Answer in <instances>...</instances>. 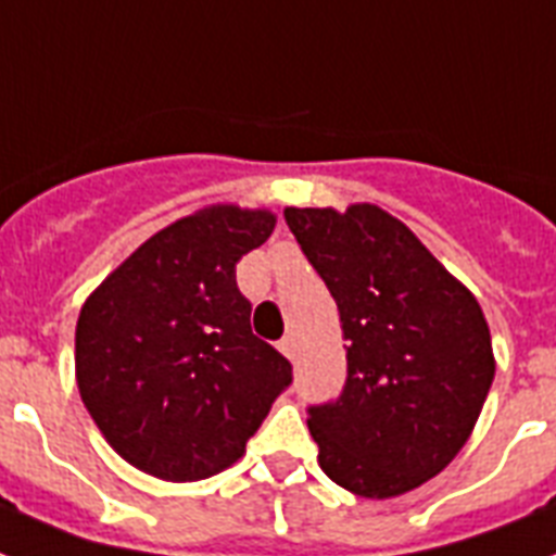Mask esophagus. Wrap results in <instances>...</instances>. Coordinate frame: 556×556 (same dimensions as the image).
Segmentation results:
<instances>
[{
    "instance_id": "1",
    "label": "esophagus",
    "mask_w": 556,
    "mask_h": 556,
    "mask_svg": "<svg viewBox=\"0 0 556 556\" xmlns=\"http://www.w3.org/2000/svg\"><path fill=\"white\" fill-rule=\"evenodd\" d=\"M279 351H282V354H286L288 359H293V354H296V342H293L291 333H288V337H282V340H279Z\"/></svg>"
}]
</instances>
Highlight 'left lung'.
Masks as SVG:
<instances>
[{
  "label": "left lung",
  "mask_w": 556,
  "mask_h": 556,
  "mask_svg": "<svg viewBox=\"0 0 556 556\" xmlns=\"http://www.w3.org/2000/svg\"><path fill=\"white\" fill-rule=\"evenodd\" d=\"M286 223L349 342L342 394L308 405L319 466L368 500L417 489L466 445L494 382L480 302L382 207H286Z\"/></svg>",
  "instance_id": "left-lung-1"
}]
</instances>
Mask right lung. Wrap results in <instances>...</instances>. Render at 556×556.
Instances as JSON below:
<instances>
[{
	"label": "right lung",
	"mask_w": 556,
	"mask_h": 556,
	"mask_svg": "<svg viewBox=\"0 0 556 556\" xmlns=\"http://www.w3.org/2000/svg\"><path fill=\"white\" fill-rule=\"evenodd\" d=\"M274 214L214 205L162 228L90 293L76 323L79 394L119 457L191 482L245 454L293 374L251 331L237 263Z\"/></svg>",
	"instance_id": "1"
}]
</instances>
